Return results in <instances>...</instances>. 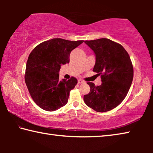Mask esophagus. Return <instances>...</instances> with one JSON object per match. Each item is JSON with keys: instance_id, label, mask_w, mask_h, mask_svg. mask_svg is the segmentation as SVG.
<instances>
[{"instance_id": "obj_1", "label": "esophagus", "mask_w": 153, "mask_h": 153, "mask_svg": "<svg viewBox=\"0 0 153 153\" xmlns=\"http://www.w3.org/2000/svg\"><path fill=\"white\" fill-rule=\"evenodd\" d=\"M77 83H78V84H83V83H84V82L83 81L82 79H78V81H77Z\"/></svg>"}]
</instances>
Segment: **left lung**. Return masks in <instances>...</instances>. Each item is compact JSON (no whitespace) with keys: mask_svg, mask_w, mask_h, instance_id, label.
I'll return each mask as SVG.
<instances>
[{"mask_svg":"<svg viewBox=\"0 0 153 153\" xmlns=\"http://www.w3.org/2000/svg\"><path fill=\"white\" fill-rule=\"evenodd\" d=\"M96 55L93 71L100 76L102 84L90 87L89 94L84 96L86 105L97 112L113 109L121 104L131 86L134 68L130 57L120 44L107 38L84 42Z\"/></svg>","mask_w":153,"mask_h":153,"instance_id":"8db88e82","label":"left lung"}]
</instances>
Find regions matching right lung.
Masks as SVG:
<instances>
[{
  "label": "right lung",
  "instance_id": "1",
  "mask_svg": "<svg viewBox=\"0 0 153 153\" xmlns=\"http://www.w3.org/2000/svg\"><path fill=\"white\" fill-rule=\"evenodd\" d=\"M84 40L53 38L40 43L31 52L25 74V82L31 97L42 109L54 111L65 105L70 91L77 83L74 77L59 79L62 65L69 63L71 52Z\"/></svg>",
  "mask_w": 153,
  "mask_h": 153
}]
</instances>
